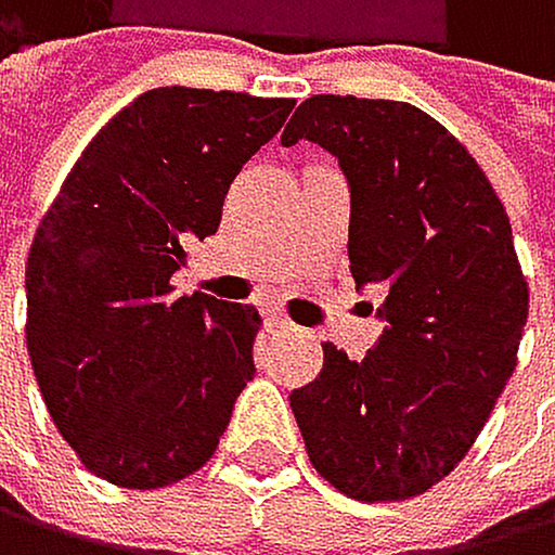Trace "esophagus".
<instances>
[{
    "label": "esophagus",
    "instance_id": "34e87169",
    "mask_svg": "<svg viewBox=\"0 0 555 555\" xmlns=\"http://www.w3.org/2000/svg\"><path fill=\"white\" fill-rule=\"evenodd\" d=\"M266 331H289V320L280 310H266Z\"/></svg>",
    "mask_w": 555,
    "mask_h": 555
}]
</instances>
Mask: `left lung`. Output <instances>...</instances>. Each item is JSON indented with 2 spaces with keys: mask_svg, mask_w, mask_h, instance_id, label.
I'll list each match as a JSON object with an SVG mask.
<instances>
[{
  "mask_svg": "<svg viewBox=\"0 0 555 555\" xmlns=\"http://www.w3.org/2000/svg\"><path fill=\"white\" fill-rule=\"evenodd\" d=\"M310 139L351 186L348 259L378 286V345L324 372L289 405L310 464L358 502H402L443 481L508 385L529 317L512 224L474 156L416 105L313 94L283 146Z\"/></svg>",
  "mask_w": 555,
  "mask_h": 555,
  "instance_id": "1",
  "label": "left lung"
}]
</instances>
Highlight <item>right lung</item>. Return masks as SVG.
Returning a JSON list of instances; mask_svg holds the SVG:
<instances>
[{
	"mask_svg": "<svg viewBox=\"0 0 555 555\" xmlns=\"http://www.w3.org/2000/svg\"><path fill=\"white\" fill-rule=\"evenodd\" d=\"M293 98L153 88L98 132L26 259V351L47 413L91 474L166 488L201 470L255 375V307L173 296L186 245Z\"/></svg>",
	"mask_w": 555,
	"mask_h": 555,
	"instance_id": "add662e5",
	"label": "right lung"
}]
</instances>
